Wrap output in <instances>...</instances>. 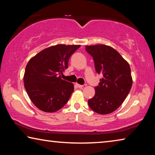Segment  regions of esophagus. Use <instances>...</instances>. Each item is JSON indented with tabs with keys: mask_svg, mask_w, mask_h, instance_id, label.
Instances as JSON below:
<instances>
[{
	"mask_svg": "<svg viewBox=\"0 0 155 155\" xmlns=\"http://www.w3.org/2000/svg\"><path fill=\"white\" fill-rule=\"evenodd\" d=\"M76 85H77V87H78V88H83V85H80V84H78V83H76Z\"/></svg>",
	"mask_w": 155,
	"mask_h": 155,
	"instance_id": "obj_1",
	"label": "esophagus"
}]
</instances>
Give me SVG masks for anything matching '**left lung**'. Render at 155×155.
<instances>
[{
  "instance_id": "obj_1",
  "label": "left lung",
  "mask_w": 155,
  "mask_h": 155,
  "mask_svg": "<svg viewBox=\"0 0 155 155\" xmlns=\"http://www.w3.org/2000/svg\"><path fill=\"white\" fill-rule=\"evenodd\" d=\"M85 50L93 57L96 71L103 76L88 104L97 114H111L123 103L132 87L130 65L109 46H86Z\"/></svg>"
}]
</instances>
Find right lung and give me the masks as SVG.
Here are the masks:
<instances>
[{
  "label": "right lung",
  "instance_id": "1",
  "mask_svg": "<svg viewBox=\"0 0 155 155\" xmlns=\"http://www.w3.org/2000/svg\"><path fill=\"white\" fill-rule=\"evenodd\" d=\"M81 45L57 44L42 50L33 57L23 77L27 94L34 105L44 112L61 109L74 91V84L63 80L61 73L68 60Z\"/></svg>",
  "mask_w": 155,
  "mask_h": 155
}]
</instances>
